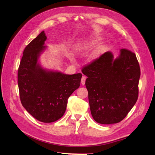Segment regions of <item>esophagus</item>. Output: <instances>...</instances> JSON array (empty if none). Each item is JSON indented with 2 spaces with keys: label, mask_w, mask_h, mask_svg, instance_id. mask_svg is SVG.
Instances as JSON below:
<instances>
[{
  "label": "esophagus",
  "mask_w": 155,
  "mask_h": 155,
  "mask_svg": "<svg viewBox=\"0 0 155 155\" xmlns=\"http://www.w3.org/2000/svg\"><path fill=\"white\" fill-rule=\"evenodd\" d=\"M85 80H86V77L85 76H83L82 77V79H81V84H82L83 85H85Z\"/></svg>",
  "instance_id": "34e87169"
}]
</instances>
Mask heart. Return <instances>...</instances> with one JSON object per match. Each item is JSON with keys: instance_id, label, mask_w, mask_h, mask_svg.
<instances>
[{"instance_id": "1", "label": "heart", "mask_w": 155, "mask_h": 155, "mask_svg": "<svg viewBox=\"0 0 155 155\" xmlns=\"http://www.w3.org/2000/svg\"><path fill=\"white\" fill-rule=\"evenodd\" d=\"M96 44V41H93L88 43H85L84 45H81L77 47V50L78 51H85L87 50L92 48Z\"/></svg>"}]
</instances>
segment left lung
I'll return each instance as SVG.
<instances>
[{"mask_svg": "<svg viewBox=\"0 0 155 155\" xmlns=\"http://www.w3.org/2000/svg\"><path fill=\"white\" fill-rule=\"evenodd\" d=\"M94 119L99 124L119 123L138 98L141 75L135 53L121 49L117 58L112 52L102 54L82 70Z\"/></svg>", "mask_w": 155, "mask_h": 155, "instance_id": "left-lung-1", "label": "left lung"}]
</instances>
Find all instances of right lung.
Returning <instances> with one entry per match:
<instances>
[{
  "mask_svg": "<svg viewBox=\"0 0 155 155\" xmlns=\"http://www.w3.org/2000/svg\"><path fill=\"white\" fill-rule=\"evenodd\" d=\"M46 39L43 31L26 46L18 77L22 106L36 119L50 123L63 116L68 97L80 87L82 75H67L43 68L39 58L47 48Z\"/></svg>",
  "mask_w": 155,
  "mask_h": 155,
  "instance_id": "add662e5",
  "label": "right lung"
}]
</instances>
